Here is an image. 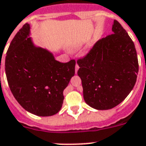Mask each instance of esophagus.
<instances>
[{"mask_svg":"<svg viewBox=\"0 0 146 146\" xmlns=\"http://www.w3.org/2000/svg\"><path fill=\"white\" fill-rule=\"evenodd\" d=\"M78 69H79V66H78V64H76V66H75V74H77V73H78Z\"/></svg>","mask_w":146,"mask_h":146,"instance_id":"esophagus-1","label":"esophagus"}]
</instances>
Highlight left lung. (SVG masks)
Here are the masks:
<instances>
[{"label":"left lung","instance_id":"left-lung-1","mask_svg":"<svg viewBox=\"0 0 146 146\" xmlns=\"http://www.w3.org/2000/svg\"><path fill=\"white\" fill-rule=\"evenodd\" d=\"M77 63L84 100L98 110L123 102L134 88L139 70L134 42L116 20L112 34L99 40Z\"/></svg>","mask_w":146,"mask_h":146}]
</instances>
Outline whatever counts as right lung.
<instances>
[{
  "label": "right lung",
  "mask_w": 146,
  "mask_h": 146,
  "mask_svg": "<svg viewBox=\"0 0 146 146\" xmlns=\"http://www.w3.org/2000/svg\"><path fill=\"white\" fill-rule=\"evenodd\" d=\"M26 23L11 42L5 71L12 94L25 110L40 117L57 114L63 90L75 73V60L60 63L46 48L36 46Z\"/></svg>",
  "instance_id": "obj_1"
}]
</instances>
